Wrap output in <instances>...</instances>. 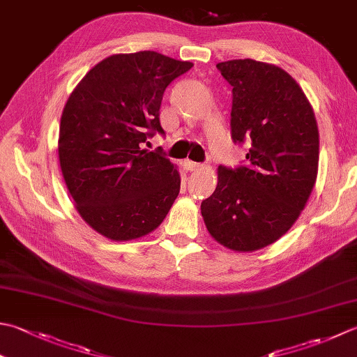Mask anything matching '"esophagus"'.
I'll use <instances>...</instances> for the list:
<instances>
[{
  "instance_id": "1",
  "label": "esophagus",
  "mask_w": 357,
  "mask_h": 357,
  "mask_svg": "<svg viewBox=\"0 0 357 357\" xmlns=\"http://www.w3.org/2000/svg\"><path fill=\"white\" fill-rule=\"evenodd\" d=\"M184 167L187 170H190V172H195V170H199V169H202V164H199V162H193V160H184Z\"/></svg>"
}]
</instances>
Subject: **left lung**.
<instances>
[{
    "label": "left lung",
    "mask_w": 357,
    "mask_h": 357,
    "mask_svg": "<svg viewBox=\"0 0 357 357\" xmlns=\"http://www.w3.org/2000/svg\"><path fill=\"white\" fill-rule=\"evenodd\" d=\"M216 68L234 88L232 139H248L250 149L246 167H218V184L201 202V215L222 246L254 252L288 232L310 199L319 172L317 121L282 68L250 59Z\"/></svg>",
    "instance_id": "8db88e82"
}]
</instances>
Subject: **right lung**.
<instances>
[{
	"label": "right lung",
	"mask_w": 357,
	"mask_h": 357,
	"mask_svg": "<svg viewBox=\"0 0 357 357\" xmlns=\"http://www.w3.org/2000/svg\"><path fill=\"white\" fill-rule=\"evenodd\" d=\"M192 66L155 51L114 54L69 96L60 119V169L77 212L105 238L149 235L178 198L176 165L141 145L164 132V91Z\"/></svg>",
	"instance_id": "right-lung-1"
}]
</instances>
